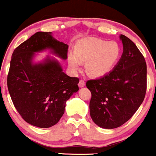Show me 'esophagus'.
Masks as SVG:
<instances>
[{
  "mask_svg": "<svg viewBox=\"0 0 156 156\" xmlns=\"http://www.w3.org/2000/svg\"><path fill=\"white\" fill-rule=\"evenodd\" d=\"M85 84H86V82H85V81H84V80H82V79H81L79 81V83H78V86H79V87H84V86H85Z\"/></svg>",
  "mask_w": 156,
  "mask_h": 156,
  "instance_id": "1",
  "label": "esophagus"
}]
</instances>
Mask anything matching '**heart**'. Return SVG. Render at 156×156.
Listing matches in <instances>:
<instances>
[{"label": "heart", "mask_w": 156, "mask_h": 156, "mask_svg": "<svg viewBox=\"0 0 156 156\" xmlns=\"http://www.w3.org/2000/svg\"><path fill=\"white\" fill-rule=\"evenodd\" d=\"M74 54H69V66L74 70L81 67V62H86V70L89 75L101 77L108 74L119 61L121 55L120 46L115 41L89 38L80 40L74 48Z\"/></svg>", "instance_id": "heart-1"}]
</instances>
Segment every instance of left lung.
I'll use <instances>...</instances> for the list:
<instances>
[{"instance_id":"1","label":"left lung","mask_w":156,"mask_h":156,"mask_svg":"<svg viewBox=\"0 0 156 156\" xmlns=\"http://www.w3.org/2000/svg\"><path fill=\"white\" fill-rule=\"evenodd\" d=\"M123 53L115 68L86 86L92 94L89 112L93 121L104 129L121 126L137 111L147 89V65L140 50L125 35L120 36Z\"/></svg>"}]
</instances>
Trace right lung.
<instances>
[{
    "label": "right lung",
    "instance_id": "add662e5",
    "mask_svg": "<svg viewBox=\"0 0 156 156\" xmlns=\"http://www.w3.org/2000/svg\"><path fill=\"white\" fill-rule=\"evenodd\" d=\"M46 48L63 59L68 45L52 37V32H37L14 50L7 78L9 94L15 108L27 122L48 128L64 113L66 102L78 91L79 79L63 72L59 63L48 57L33 64L34 52Z\"/></svg>",
    "mask_w": 156,
    "mask_h": 156
}]
</instances>
